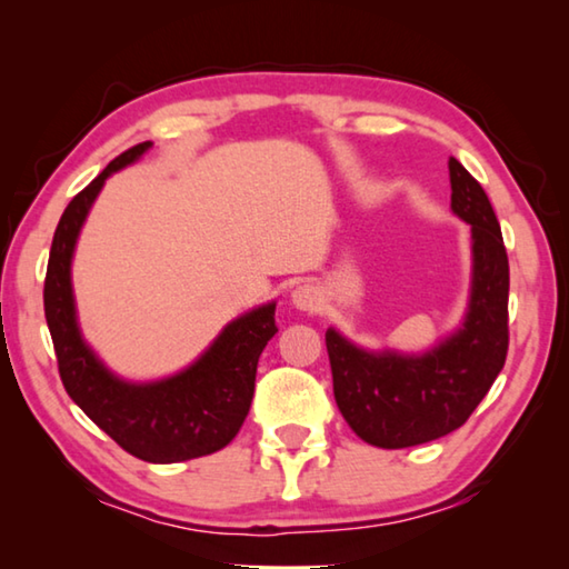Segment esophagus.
<instances>
[{
  "mask_svg": "<svg viewBox=\"0 0 569 569\" xmlns=\"http://www.w3.org/2000/svg\"><path fill=\"white\" fill-rule=\"evenodd\" d=\"M291 301L296 308H301V311H319L321 308V293L319 288L311 286V283H303V286H296L291 291Z\"/></svg>",
  "mask_w": 569,
  "mask_h": 569,
  "instance_id": "1",
  "label": "esophagus"
}]
</instances>
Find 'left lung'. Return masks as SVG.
Instances as JSON below:
<instances>
[{
    "label": "left lung",
    "instance_id": "left-lung-1",
    "mask_svg": "<svg viewBox=\"0 0 569 569\" xmlns=\"http://www.w3.org/2000/svg\"><path fill=\"white\" fill-rule=\"evenodd\" d=\"M451 210L471 228L465 321L423 353L369 351L326 331L333 397L349 427L381 449L417 447L459 429L502 371L509 346V263L487 192L449 158Z\"/></svg>",
    "mask_w": 569,
    "mask_h": 569
}]
</instances>
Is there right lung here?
Here are the masks:
<instances>
[{"instance_id": "obj_1", "label": "right lung", "mask_w": 569, "mask_h": 569, "mask_svg": "<svg viewBox=\"0 0 569 569\" xmlns=\"http://www.w3.org/2000/svg\"><path fill=\"white\" fill-rule=\"evenodd\" d=\"M152 148L140 142L114 158L70 200L54 230L44 278V316L67 393L104 435L150 465L213 455L233 441L248 417L256 369L276 336V301L230 321L186 369L158 381H128L112 373L82 339L72 291V256L94 198L112 172Z\"/></svg>"}]
</instances>
